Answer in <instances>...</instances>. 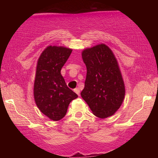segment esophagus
<instances>
[{"label": "esophagus", "mask_w": 158, "mask_h": 158, "mask_svg": "<svg viewBox=\"0 0 158 158\" xmlns=\"http://www.w3.org/2000/svg\"><path fill=\"white\" fill-rule=\"evenodd\" d=\"M74 92H75L76 94H77L79 96V94H80V90H79V88H75V89H74Z\"/></svg>", "instance_id": "obj_1"}]
</instances>
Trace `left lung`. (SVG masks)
<instances>
[{"mask_svg": "<svg viewBox=\"0 0 158 158\" xmlns=\"http://www.w3.org/2000/svg\"><path fill=\"white\" fill-rule=\"evenodd\" d=\"M81 56L87 68L81 97L97 117H110L121 106L126 93L117 59L104 44L85 49Z\"/></svg>", "mask_w": 158, "mask_h": 158, "instance_id": "left-lung-1", "label": "left lung"}]
</instances>
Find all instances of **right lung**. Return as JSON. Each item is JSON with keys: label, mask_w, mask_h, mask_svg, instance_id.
Masks as SVG:
<instances>
[{"label": "right lung", "mask_w": 158, "mask_h": 158, "mask_svg": "<svg viewBox=\"0 0 158 158\" xmlns=\"http://www.w3.org/2000/svg\"><path fill=\"white\" fill-rule=\"evenodd\" d=\"M71 52V49L64 47L48 46L37 62L34 98L41 112L53 121L62 119L70 102L78 97L61 74Z\"/></svg>", "instance_id": "obj_1"}]
</instances>
